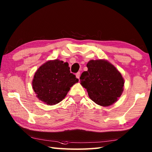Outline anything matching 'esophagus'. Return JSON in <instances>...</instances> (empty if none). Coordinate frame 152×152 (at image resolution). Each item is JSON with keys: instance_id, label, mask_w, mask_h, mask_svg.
<instances>
[{"instance_id": "obj_1", "label": "esophagus", "mask_w": 152, "mask_h": 152, "mask_svg": "<svg viewBox=\"0 0 152 152\" xmlns=\"http://www.w3.org/2000/svg\"><path fill=\"white\" fill-rule=\"evenodd\" d=\"M76 76L77 78H80V72H78L76 74Z\"/></svg>"}]
</instances>
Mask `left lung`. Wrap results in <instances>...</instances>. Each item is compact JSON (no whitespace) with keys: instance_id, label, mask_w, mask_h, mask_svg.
Here are the masks:
<instances>
[{"instance_id":"obj_1","label":"left lung","mask_w":152,"mask_h":152,"mask_svg":"<svg viewBox=\"0 0 152 152\" xmlns=\"http://www.w3.org/2000/svg\"><path fill=\"white\" fill-rule=\"evenodd\" d=\"M87 67L88 71L82 72L80 79L89 98L102 106L117 101L124 90V80L121 73L105 60H91Z\"/></svg>"}]
</instances>
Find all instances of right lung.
Listing matches in <instances>:
<instances>
[{
  "label": "right lung",
  "instance_id": "add662e5",
  "mask_svg": "<svg viewBox=\"0 0 152 152\" xmlns=\"http://www.w3.org/2000/svg\"><path fill=\"white\" fill-rule=\"evenodd\" d=\"M78 82V79L70 72L68 63L56 59L48 61L37 70L33 88L40 101L53 105L62 101L70 87Z\"/></svg>",
  "mask_w": 152,
  "mask_h": 152
}]
</instances>
